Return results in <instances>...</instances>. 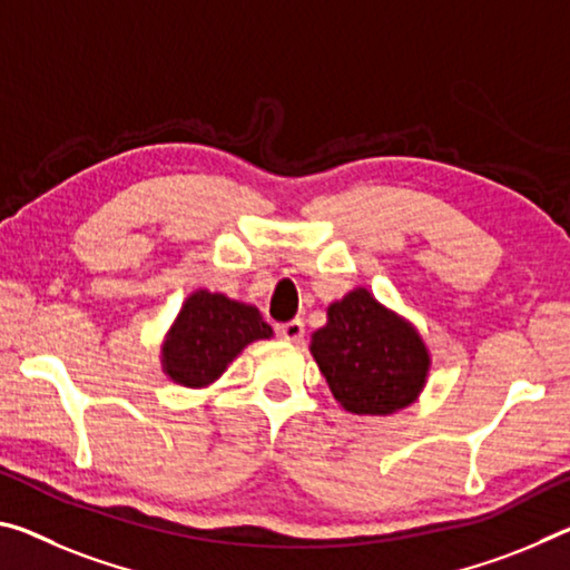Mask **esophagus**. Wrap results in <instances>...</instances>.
<instances>
[{
    "label": "esophagus",
    "instance_id": "obj_1",
    "mask_svg": "<svg viewBox=\"0 0 570 570\" xmlns=\"http://www.w3.org/2000/svg\"><path fill=\"white\" fill-rule=\"evenodd\" d=\"M276 332H278V337L286 342H299L304 337V322L302 320L284 322V324H278Z\"/></svg>",
    "mask_w": 570,
    "mask_h": 570
}]
</instances>
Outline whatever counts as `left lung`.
<instances>
[{
  "mask_svg": "<svg viewBox=\"0 0 570 570\" xmlns=\"http://www.w3.org/2000/svg\"><path fill=\"white\" fill-rule=\"evenodd\" d=\"M309 352L330 391L352 415H391L419 401L431 373V352L419 327L365 286L327 306V324Z\"/></svg>",
  "mask_w": 570,
  "mask_h": 570,
  "instance_id": "obj_1",
  "label": "left lung"
}]
</instances>
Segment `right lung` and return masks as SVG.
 Listing matches in <instances>:
<instances>
[{"label":"right lung","mask_w":570,"mask_h":570,"mask_svg":"<svg viewBox=\"0 0 570 570\" xmlns=\"http://www.w3.org/2000/svg\"><path fill=\"white\" fill-rule=\"evenodd\" d=\"M271 337L274 330L261 317L258 306L195 288L161 340V373L171 383L200 391L218 381L250 342Z\"/></svg>","instance_id":"obj_1"}]
</instances>
